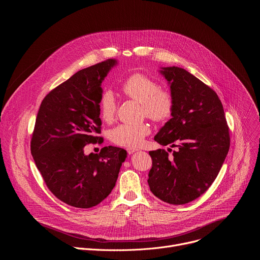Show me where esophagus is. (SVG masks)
Segmentation results:
<instances>
[{
    "instance_id": "esophagus-1",
    "label": "esophagus",
    "mask_w": 260,
    "mask_h": 260,
    "mask_svg": "<svg viewBox=\"0 0 260 260\" xmlns=\"http://www.w3.org/2000/svg\"><path fill=\"white\" fill-rule=\"evenodd\" d=\"M126 151H127V153L131 155V154H134L135 152L139 151V149H136V148H127Z\"/></svg>"
}]
</instances>
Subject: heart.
Returning a JSON list of instances; mask_svg holds the SVG:
<instances>
[{"instance_id": "obj_1", "label": "heart", "mask_w": 260, "mask_h": 260, "mask_svg": "<svg viewBox=\"0 0 260 260\" xmlns=\"http://www.w3.org/2000/svg\"><path fill=\"white\" fill-rule=\"evenodd\" d=\"M121 91L127 98L142 104L143 114L154 122H162L169 119L174 109L172 95L162 89L152 79L142 74H135L121 85ZM116 112V101L112 92H105L99 102V113L106 122L113 120ZM150 133L146 123L120 124L110 133L114 144L122 147L139 146L144 138Z\"/></svg>"}]
</instances>
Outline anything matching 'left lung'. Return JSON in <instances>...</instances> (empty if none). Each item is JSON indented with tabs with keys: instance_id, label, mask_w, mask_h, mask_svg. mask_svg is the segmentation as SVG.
Segmentation results:
<instances>
[{
	"instance_id": "obj_1",
	"label": "left lung",
	"mask_w": 260,
	"mask_h": 260,
	"mask_svg": "<svg viewBox=\"0 0 260 260\" xmlns=\"http://www.w3.org/2000/svg\"><path fill=\"white\" fill-rule=\"evenodd\" d=\"M168 81L174 101L172 118L155 135L168 151H150L152 168L148 184L159 200L187 204L208 190L230 150V133L223 106L217 93L179 67L158 70Z\"/></svg>"
}]
</instances>
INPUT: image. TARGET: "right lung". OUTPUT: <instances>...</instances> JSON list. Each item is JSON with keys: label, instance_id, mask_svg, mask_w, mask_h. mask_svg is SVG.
<instances>
[{"label": "right lung", "instance_id": "1", "mask_svg": "<svg viewBox=\"0 0 260 260\" xmlns=\"http://www.w3.org/2000/svg\"><path fill=\"white\" fill-rule=\"evenodd\" d=\"M117 63L111 58L74 74L44 98L36 118L30 141L35 164L49 190L73 207L87 209L104 201L127 156L114 146L84 153V147L101 134V85Z\"/></svg>", "mask_w": 260, "mask_h": 260}]
</instances>
